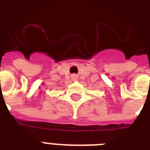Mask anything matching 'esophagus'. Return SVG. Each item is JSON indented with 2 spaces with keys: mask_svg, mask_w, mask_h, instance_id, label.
Here are the masks:
<instances>
[{
  "mask_svg": "<svg viewBox=\"0 0 150 150\" xmlns=\"http://www.w3.org/2000/svg\"><path fill=\"white\" fill-rule=\"evenodd\" d=\"M77 79V76H76L75 75H72V79Z\"/></svg>",
  "mask_w": 150,
  "mask_h": 150,
  "instance_id": "34e87169",
  "label": "esophagus"
}]
</instances>
